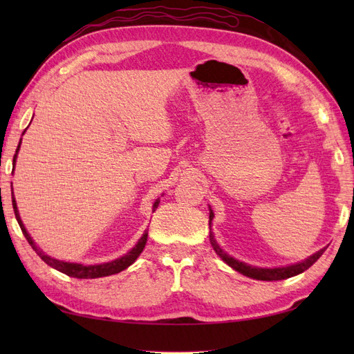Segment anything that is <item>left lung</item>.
I'll return each instance as SVG.
<instances>
[{
    "label": "left lung",
    "mask_w": 354,
    "mask_h": 354,
    "mask_svg": "<svg viewBox=\"0 0 354 354\" xmlns=\"http://www.w3.org/2000/svg\"><path fill=\"white\" fill-rule=\"evenodd\" d=\"M213 212H209V225H212V221H213ZM209 242H212V246L213 250L217 252V255H221V259L227 263L228 266H231L232 269H236L237 272L243 274L246 277L250 278H254V280H263V281H275V280H286V278H290L293 275H298L304 272L306 269H309L315 261H317L322 252L326 251L324 250H319L318 252H315L313 255H310L309 259H306L304 261L301 263H297V265H292V266H286V268H274V269H265V268H255V266H250L246 265V263L243 261H239L236 259L230 257V255L227 252H223L221 250V246L216 243V240L213 237L212 232H209Z\"/></svg>",
    "instance_id": "1"
}]
</instances>
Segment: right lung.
I'll return each instance as SVG.
<instances>
[{"instance_id": "add662e5", "label": "right lung", "mask_w": 354, "mask_h": 354, "mask_svg": "<svg viewBox=\"0 0 354 354\" xmlns=\"http://www.w3.org/2000/svg\"><path fill=\"white\" fill-rule=\"evenodd\" d=\"M21 145V142H19ZM19 145H18V149H17V153H15L13 156V165H15V161H17V155H18V150H19ZM12 205H13V212H15V217H17V221L19 223L21 227V231L22 234H24V237L27 239V242L30 243V246L33 248L35 252L39 255V257L47 263L48 266L55 268L56 270H59V272H62L65 275L68 277H74V278H100V277H108V275H114V274H118L122 272V270H124L126 268H129L132 263L137 260L138 255L142 252V250H145L146 246V242H147V231H145V234H142V237L138 240V243L135 245L132 250L124 254L123 257H120L117 260H112L109 263H103V265H79V263H66V261H61V260H56V259H51L50 255L44 254L39 248H37L35 245V242L32 240V237L28 236V232L26 231V227L22 225L21 222V217H19V213H18V208H17V202H15V198H13V193H12ZM158 205H160V201H156L153 204V212L158 208Z\"/></svg>"}]
</instances>
